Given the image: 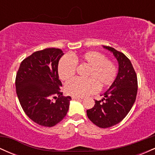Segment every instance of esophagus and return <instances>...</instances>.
<instances>
[{"mask_svg":"<svg viewBox=\"0 0 155 155\" xmlns=\"http://www.w3.org/2000/svg\"><path fill=\"white\" fill-rule=\"evenodd\" d=\"M72 99H74V100H81V99H83V97H75V96H72Z\"/></svg>","mask_w":155,"mask_h":155,"instance_id":"34e87169","label":"esophagus"}]
</instances>
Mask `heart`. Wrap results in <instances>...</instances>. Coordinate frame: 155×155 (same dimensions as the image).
Masks as SVG:
<instances>
[{
  "label": "heart",
  "instance_id": "heart-1",
  "mask_svg": "<svg viewBox=\"0 0 155 155\" xmlns=\"http://www.w3.org/2000/svg\"><path fill=\"white\" fill-rule=\"evenodd\" d=\"M76 64L89 65L85 77L87 79H73L65 85L68 95L75 97H84L94 93L101 87L111 86L115 81L117 69L111 60L106 59L102 53L89 51L79 55H65L58 63V72L62 81H68L74 76Z\"/></svg>",
  "mask_w": 155,
  "mask_h": 155
}]
</instances>
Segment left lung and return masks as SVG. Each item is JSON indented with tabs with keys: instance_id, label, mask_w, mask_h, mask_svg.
Segmentation results:
<instances>
[{
	"instance_id": "1",
	"label": "left lung",
	"mask_w": 155,
	"mask_h": 155,
	"mask_svg": "<svg viewBox=\"0 0 155 155\" xmlns=\"http://www.w3.org/2000/svg\"><path fill=\"white\" fill-rule=\"evenodd\" d=\"M104 48L113 53L119 64L116 79L104 97L95 101V106L87 110L88 118L97 127L107 128L118 124L127 116L136 101L138 81L132 63L123 53L111 47Z\"/></svg>"
}]
</instances>
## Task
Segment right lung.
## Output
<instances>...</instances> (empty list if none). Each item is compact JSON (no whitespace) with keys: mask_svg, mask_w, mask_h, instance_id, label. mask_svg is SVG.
Masks as SVG:
<instances>
[{"mask_svg":"<svg viewBox=\"0 0 155 155\" xmlns=\"http://www.w3.org/2000/svg\"><path fill=\"white\" fill-rule=\"evenodd\" d=\"M64 54L60 49L35 51L22 60L17 73L16 91L23 111L39 125L53 127L66 116L70 96L60 91L58 67ZM57 100L53 102L51 97Z\"/></svg>","mask_w":155,"mask_h":155,"instance_id":"right-lung-1","label":"right lung"}]
</instances>
